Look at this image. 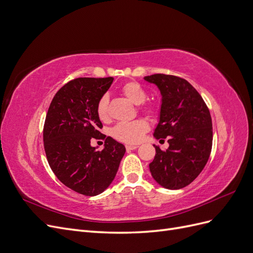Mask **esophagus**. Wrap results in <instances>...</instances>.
I'll return each instance as SVG.
<instances>
[{"label":"esophagus","mask_w":253,"mask_h":253,"mask_svg":"<svg viewBox=\"0 0 253 253\" xmlns=\"http://www.w3.org/2000/svg\"><path fill=\"white\" fill-rule=\"evenodd\" d=\"M126 148L127 151H131V150H135L138 148V144H126Z\"/></svg>","instance_id":"1"}]
</instances>
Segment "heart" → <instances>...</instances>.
Returning <instances> with one entry per match:
<instances>
[{
	"instance_id": "heart-1",
	"label": "heart",
	"mask_w": 253,
	"mask_h": 253,
	"mask_svg": "<svg viewBox=\"0 0 253 253\" xmlns=\"http://www.w3.org/2000/svg\"><path fill=\"white\" fill-rule=\"evenodd\" d=\"M124 94L129 101L136 105L142 104L147 100V93L145 90L136 82H128L125 84L121 88ZM149 114H154L156 109L154 106H148L144 109ZM97 115L101 121H106L110 117L109 114V98L108 96H102L97 104ZM149 125L143 119H136L133 121L119 122L112 129V135L114 138L119 141L126 143H136L141 140L143 134L148 132Z\"/></svg>"
}]
</instances>
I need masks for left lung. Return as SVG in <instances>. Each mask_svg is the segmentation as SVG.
I'll return each instance as SVG.
<instances>
[{
	"label": "left lung",
	"mask_w": 253,
	"mask_h": 253,
	"mask_svg": "<svg viewBox=\"0 0 253 253\" xmlns=\"http://www.w3.org/2000/svg\"><path fill=\"white\" fill-rule=\"evenodd\" d=\"M162 95L156 139L168 137L169 148L155 147L149 165L152 177L159 186L177 190L188 186L203 171L212 148V121L202 96L191 84L172 75L145 76Z\"/></svg>",
	"instance_id": "left-lung-1"
}]
</instances>
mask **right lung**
Masks as SVG:
<instances>
[{"mask_svg":"<svg viewBox=\"0 0 253 253\" xmlns=\"http://www.w3.org/2000/svg\"><path fill=\"white\" fill-rule=\"evenodd\" d=\"M114 78H77L66 83L53 97L45 118L44 149L58 179L86 196L110 187L126 147L108 137L102 151L91 147L102 124L97 104L111 87Z\"/></svg>","mask_w":253,"mask_h":253,"instance_id":"obj_1","label":"right lung"}]
</instances>
